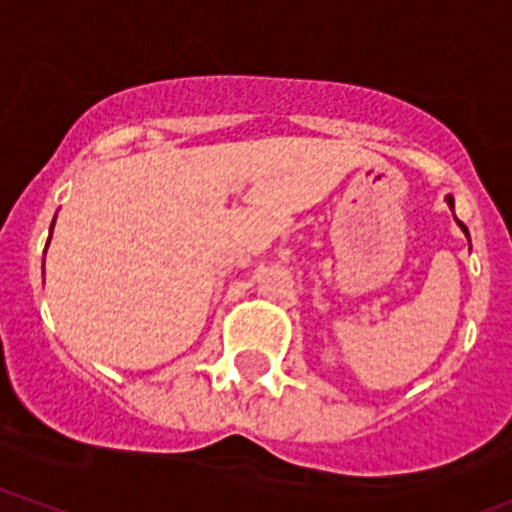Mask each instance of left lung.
I'll list each match as a JSON object with an SVG mask.
<instances>
[{"mask_svg":"<svg viewBox=\"0 0 512 512\" xmlns=\"http://www.w3.org/2000/svg\"><path fill=\"white\" fill-rule=\"evenodd\" d=\"M446 203H449V208H454V198H451V196H446ZM459 225H461V230L466 233V238H469V230H466V225L461 223V220H459Z\"/></svg>","mask_w":512,"mask_h":512,"instance_id":"1","label":"left lung"}]
</instances>
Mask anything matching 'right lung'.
<instances>
[{
    "label": "right lung",
    "mask_w": 512,
    "mask_h": 512,
    "mask_svg": "<svg viewBox=\"0 0 512 512\" xmlns=\"http://www.w3.org/2000/svg\"><path fill=\"white\" fill-rule=\"evenodd\" d=\"M51 228H53V225H51ZM48 240H51V238H48Z\"/></svg>",
    "instance_id": "obj_1"
}]
</instances>
